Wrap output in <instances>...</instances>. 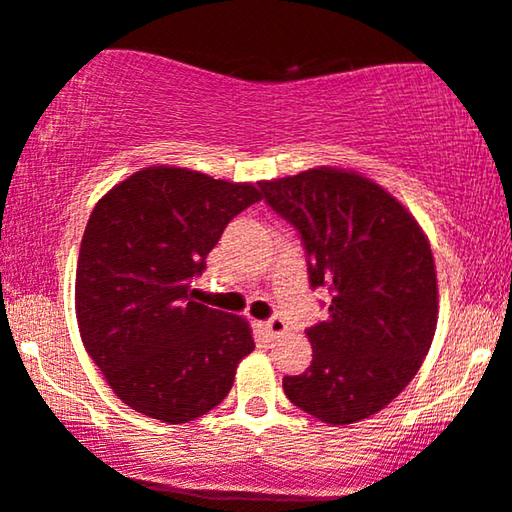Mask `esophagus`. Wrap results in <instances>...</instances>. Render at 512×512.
Returning <instances> with one entry per match:
<instances>
[{
  "instance_id": "34e87169",
  "label": "esophagus",
  "mask_w": 512,
  "mask_h": 512,
  "mask_svg": "<svg viewBox=\"0 0 512 512\" xmlns=\"http://www.w3.org/2000/svg\"><path fill=\"white\" fill-rule=\"evenodd\" d=\"M258 328H261L268 338H279V335L286 333V321L282 317H270L268 321H261Z\"/></svg>"
}]
</instances>
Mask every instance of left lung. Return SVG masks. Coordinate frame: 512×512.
Segmentation results:
<instances>
[{"mask_svg": "<svg viewBox=\"0 0 512 512\" xmlns=\"http://www.w3.org/2000/svg\"><path fill=\"white\" fill-rule=\"evenodd\" d=\"M275 214L298 230L310 286L331 293L307 328L312 363L284 394L321 422H361L417 375L438 321L429 240L401 202L361 174L317 167L261 181Z\"/></svg>", "mask_w": 512, "mask_h": 512, "instance_id": "1", "label": "left lung"}]
</instances>
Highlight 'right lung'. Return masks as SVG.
<instances>
[{"mask_svg":"<svg viewBox=\"0 0 512 512\" xmlns=\"http://www.w3.org/2000/svg\"><path fill=\"white\" fill-rule=\"evenodd\" d=\"M261 200L251 184L156 165L97 202L76 265V319L90 359L132 410L186 424L216 408L254 349L242 317L193 300L230 221Z\"/></svg>","mask_w":512,"mask_h":512,"instance_id":"right-lung-1","label":"right lung"}]
</instances>
